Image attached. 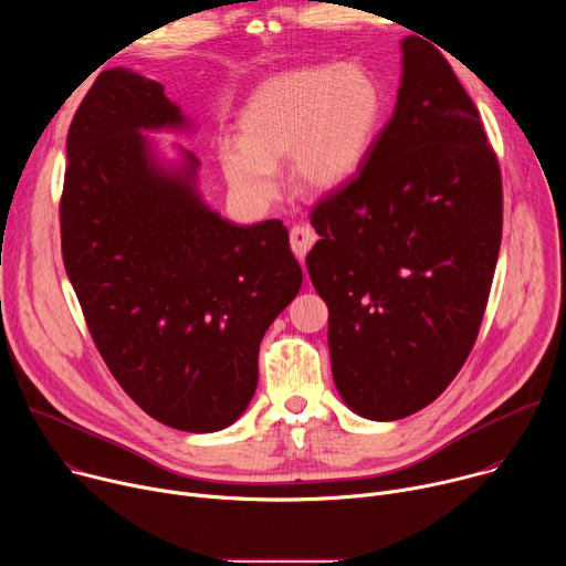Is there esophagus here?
<instances>
[{
  "mask_svg": "<svg viewBox=\"0 0 566 566\" xmlns=\"http://www.w3.org/2000/svg\"><path fill=\"white\" fill-rule=\"evenodd\" d=\"M289 239H291V249H293L295 258L304 260V255L308 253V249L315 244L317 234H315V230H313L311 226L297 223V226L291 228V237H289Z\"/></svg>",
  "mask_w": 566,
  "mask_h": 566,
  "instance_id": "1",
  "label": "esophagus"
}]
</instances>
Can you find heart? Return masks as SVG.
<instances>
[{"instance_id": "1", "label": "heart", "mask_w": 566, "mask_h": 566, "mask_svg": "<svg viewBox=\"0 0 566 566\" xmlns=\"http://www.w3.org/2000/svg\"><path fill=\"white\" fill-rule=\"evenodd\" d=\"M380 118V85L360 64H313L280 73L241 109V143H221L223 175L241 199L269 203L277 195L275 166L289 156L300 188L332 192L365 164Z\"/></svg>"}]
</instances>
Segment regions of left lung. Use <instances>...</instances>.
Here are the masks:
<instances>
[{
    "instance_id": "1",
    "label": "left lung",
    "mask_w": 566,
    "mask_h": 566,
    "mask_svg": "<svg viewBox=\"0 0 566 566\" xmlns=\"http://www.w3.org/2000/svg\"><path fill=\"white\" fill-rule=\"evenodd\" d=\"M502 172L472 98L426 40H402L391 118L311 210L306 269L329 306L334 380L365 419H406L470 356L502 244Z\"/></svg>"
}]
</instances>
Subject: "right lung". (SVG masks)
Returning a JSON list of instances; mask_svg holds the SVG:
<instances>
[{
    "mask_svg": "<svg viewBox=\"0 0 566 566\" xmlns=\"http://www.w3.org/2000/svg\"><path fill=\"white\" fill-rule=\"evenodd\" d=\"M164 87L103 71L66 136L60 237L90 334L136 406L184 432L234 423L258 387L260 343L302 286L280 219L237 226L199 199V158L170 175L138 129L179 127Z\"/></svg>",
    "mask_w": 566,
    "mask_h": 566,
    "instance_id": "right-lung-1",
    "label": "right lung"
}]
</instances>
